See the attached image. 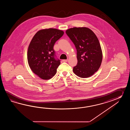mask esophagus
<instances>
[{
  "label": "esophagus",
  "mask_w": 130,
  "mask_h": 130,
  "mask_svg": "<svg viewBox=\"0 0 130 130\" xmlns=\"http://www.w3.org/2000/svg\"><path fill=\"white\" fill-rule=\"evenodd\" d=\"M62 61L64 62H66L67 61V59H63V60H62Z\"/></svg>",
  "instance_id": "obj_1"
}]
</instances>
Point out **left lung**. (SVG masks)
Returning <instances> with one entry per match:
<instances>
[{"instance_id": "left-lung-1", "label": "left lung", "mask_w": 130, "mask_h": 130, "mask_svg": "<svg viewBox=\"0 0 130 130\" xmlns=\"http://www.w3.org/2000/svg\"><path fill=\"white\" fill-rule=\"evenodd\" d=\"M66 32L77 52V65L73 67V72L82 78L91 77L98 71L102 61V51L97 36L86 27L70 28Z\"/></svg>"}]
</instances>
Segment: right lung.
I'll return each mask as SVG.
<instances>
[{
  "label": "right lung",
  "mask_w": 130,
  "mask_h": 130,
  "mask_svg": "<svg viewBox=\"0 0 130 130\" xmlns=\"http://www.w3.org/2000/svg\"><path fill=\"white\" fill-rule=\"evenodd\" d=\"M63 30L54 28L39 30L33 36L27 51V60L31 71L41 79L48 80L55 75L60 60L55 58L53 46L63 35Z\"/></svg>",
  "instance_id": "right-lung-1"
}]
</instances>
